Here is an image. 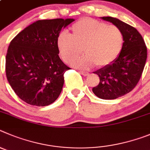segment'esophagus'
Returning a JSON list of instances; mask_svg holds the SVG:
<instances>
[{
    "mask_svg": "<svg viewBox=\"0 0 150 150\" xmlns=\"http://www.w3.org/2000/svg\"><path fill=\"white\" fill-rule=\"evenodd\" d=\"M81 74H82V75H83V76H88L89 75H90V73L87 72H84V71H80Z\"/></svg>",
    "mask_w": 150,
    "mask_h": 150,
    "instance_id": "34e87169",
    "label": "esophagus"
}]
</instances>
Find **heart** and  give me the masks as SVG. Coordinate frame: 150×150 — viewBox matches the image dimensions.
<instances>
[{
    "label": "heart",
    "mask_w": 150,
    "mask_h": 150,
    "mask_svg": "<svg viewBox=\"0 0 150 150\" xmlns=\"http://www.w3.org/2000/svg\"><path fill=\"white\" fill-rule=\"evenodd\" d=\"M72 35L62 32L57 37L59 53L66 63H71L82 53L86 55L72 62L75 68L87 69L96 65L105 67L111 64L120 54L123 35L114 25L91 18H83L71 28Z\"/></svg>",
    "instance_id": "heart-1"
}]
</instances>
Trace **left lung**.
<instances>
[{"label":"left lung","instance_id":"left-lung-1","mask_svg":"<svg viewBox=\"0 0 150 150\" xmlns=\"http://www.w3.org/2000/svg\"><path fill=\"white\" fill-rule=\"evenodd\" d=\"M101 18L120 28L124 42L118 57L93 72L100 81L93 92L102 99H115L129 93L138 83L147 58V48L137 29L118 18L110 16Z\"/></svg>","mask_w":150,"mask_h":150}]
</instances>
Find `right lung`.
Segmentation results:
<instances>
[{"label": "right lung", "instance_id": "1", "mask_svg": "<svg viewBox=\"0 0 150 150\" xmlns=\"http://www.w3.org/2000/svg\"><path fill=\"white\" fill-rule=\"evenodd\" d=\"M73 18L39 20L10 42L6 75L16 94L26 103L47 106L58 98L69 67L59 57L57 37Z\"/></svg>", "mask_w": 150, "mask_h": 150}]
</instances>
